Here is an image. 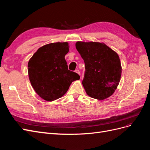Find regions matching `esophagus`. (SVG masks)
<instances>
[{
	"label": "esophagus",
	"instance_id": "34e87169",
	"mask_svg": "<svg viewBox=\"0 0 150 150\" xmlns=\"http://www.w3.org/2000/svg\"><path fill=\"white\" fill-rule=\"evenodd\" d=\"M75 72H76L77 74H78L80 75V71H79L78 69H76V70H75Z\"/></svg>",
	"mask_w": 150,
	"mask_h": 150
}]
</instances>
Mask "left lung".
I'll use <instances>...</instances> for the list:
<instances>
[{"label": "left lung", "mask_w": 150, "mask_h": 150, "mask_svg": "<svg viewBox=\"0 0 150 150\" xmlns=\"http://www.w3.org/2000/svg\"><path fill=\"white\" fill-rule=\"evenodd\" d=\"M76 47L84 61L86 71L82 84L86 93L99 100L111 96L121 76L117 54L100 42H77Z\"/></svg>", "instance_id": "1"}]
</instances>
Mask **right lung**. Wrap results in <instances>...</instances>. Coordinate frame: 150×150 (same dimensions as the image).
Here are the masks:
<instances>
[{
	"label": "right lung",
	"mask_w": 150,
	"mask_h": 150,
	"mask_svg": "<svg viewBox=\"0 0 150 150\" xmlns=\"http://www.w3.org/2000/svg\"><path fill=\"white\" fill-rule=\"evenodd\" d=\"M69 52L67 42H54L38 49L28 62L30 83L39 96L54 101L66 93L72 81L80 76L67 68L65 59Z\"/></svg>",
	"instance_id": "right-lung-1"
}]
</instances>
